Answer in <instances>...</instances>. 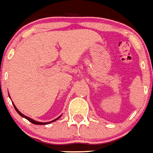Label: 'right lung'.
Instances as JSON below:
<instances>
[{
    "instance_id": "obj_1",
    "label": "right lung",
    "mask_w": 153,
    "mask_h": 153,
    "mask_svg": "<svg viewBox=\"0 0 153 153\" xmlns=\"http://www.w3.org/2000/svg\"><path fill=\"white\" fill-rule=\"evenodd\" d=\"M13 105H14V104H13ZM14 108H15L16 111H17V112H18V113L19 114V115H21V116H22V117H23V118H25V119H27V120H28L29 122H30V123H33V124H35V125H47V124H49V123H53V122H54V121L58 120V119H59V118H60V117H61V115H60V116L58 117V118H57V119H54V120L51 121V122H48V123H40V122H37V121L34 120V119H30V118H29V117H27V116H26V115H23V114L21 113V111H20L18 109V108H16V106L14 105Z\"/></svg>"
}]
</instances>
